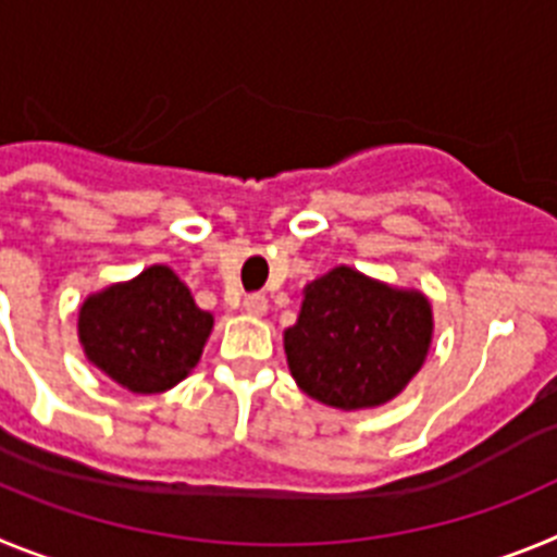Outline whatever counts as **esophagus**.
Here are the masks:
<instances>
[{
	"label": "esophagus",
	"instance_id": "1",
	"mask_svg": "<svg viewBox=\"0 0 557 557\" xmlns=\"http://www.w3.org/2000/svg\"><path fill=\"white\" fill-rule=\"evenodd\" d=\"M245 312L256 314V318H259V314H264L268 312V298H264L262 293H250L248 298H245Z\"/></svg>",
	"mask_w": 557,
	"mask_h": 557
}]
</instances>
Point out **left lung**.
<instances>
[{
  "mask_svg": "<svg viewBox=\"0 0 557 557\" xmlns=\"http://www.w3.org/2000/svg\"><path fill=\"white\" fill-rule=\"evenodd\" d=\"M432 309L421 293L334 268L304 289L298 323L284 332L289 371L307 396L339 410L391 401L421 371Z\"/></svg>",
  "mask_w": 557,
  "mask_h": 557,
  "instance_id": "1",
  "label": "left lung"
}]
</instances>
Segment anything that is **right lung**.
I'll list each match as a JSON object with an SVG mask.
<instances>
[{"instance_id": "right-lung-1", "label": "right lung", "mask_w": 557, "mask_h": 557, "mask_svg": "<svg viewBox=\"0 0 557 557\" xmlns=\"http://www.w3.org/2000/svg\"><path fill=\"white\" fill-rule=\"evenodd\" d=\"M209 312L164 264L113 284L81 307V343L102 373L133 393H161L198 366L211 332Z\"/></svg>"}]
</instances>
